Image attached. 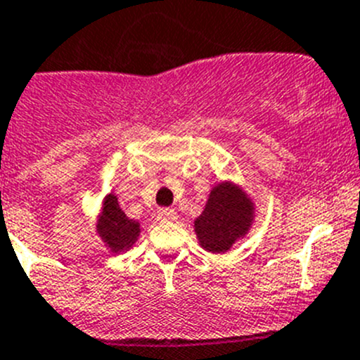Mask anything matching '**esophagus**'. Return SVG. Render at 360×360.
I'll list each match as a JSON object with an SVG mask.
<instances>
[{
    "mask_svg": "<svg viewBox=\"0 0 360 360\" xmlns=\"http://www.w3.org/2000/svg\"><path fill=\"white\" fill-rule=\"evenodd\" d=\"M177 219V213L174 208H161L158 212V220L160 222H174Z\"/></svg>",
    "mask_w": 360,
    "mask_h": 360,
    "instance_id": "34e87169",
    "label": "esophagus"
}]
</instances>
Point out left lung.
Returning <instances> with one entry per match:
<instances>
[{
    "label": "left lung",
    "instance_id": "obj_1",
    "mask_svg": "<svg viewBox=\"0 0 360 360\" xmlns=\"http://www.w3.org/2000/svg\"><path fill=\"white\" fill-rule=\"evenodd\" d=\"M255 222V202L238 184L222 181L210 192L202 213L193 220L204 251L222 255L244 238Z\"/></svg>",
    "mask_w": 360,
    "mask_h": 360
}]
</instances>
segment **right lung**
Wrapping results in <instances>:
<instances>
[{
  "label": "right lung",
  "instance_id": "right-lung-1",
  "mask_svg": "<svg viewBox=\"0 0 360 360\" xmlns=\"http://www.w3.org/2000/svg\"><path fill=\"white\" fill-rule=\"evenodd\" d=\"M96 233L112 252H125L136 244L140 236V222L129 219L125 212L120 208L118 197L115 193L103 197L102 208L96 219Z\"/></svg>",
  "mask_w": 360,
  "mask_h": 360
}]
</instances>
